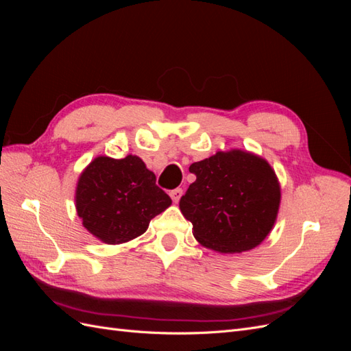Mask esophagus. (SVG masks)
<instances>
[{"instance_id": "34e87169", "label": "esophagus", "mask_w": 351, "mask_h": 351, "mask_svg": "<svg viewBox=\"0 0 351 351\" xmlns=\"http://www.w3.org/2000/svg\"><path fill=\"white\" fill-rule=\"evenodd\" d=\"M169 196H171L174 204H178L180 197L183 196V190L182 189H174V190H171V192H169Z\"/></svg>"}]
</instances>
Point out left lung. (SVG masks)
<instances>
[{"instance_id":"obj_1","label":"left lung","mask_w":351,"mask_h":351,"mask_svg":"<svg viewBox=\"0 0 351 351\" xmlns=\"http://www.w3.org/2000/svg\"><path fill=\"white\" fill-rule=\"evenodd\" d=\"M196 182L180 199L195 239L219 253L252 250L278 215L281 189L272 167L247 151L217 152L189 168Z\"/></svg>"}]
</instances>
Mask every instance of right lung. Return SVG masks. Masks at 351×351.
I'll return each mask as SVG.
<instances>
[{
	"label": "right lung",
	"instance_id": "add662e5",
	"mask_svg": "<svg viewBox=\"0 0 351 351\" xmlns=\"http://www.w3.org/2000/svg\"><path fill=\"white\" fill-rule=\"evenodd\" d=\"M139 156H98L83 169L76 187V209L83 227L107 244L142 236L171 199Z\"/></svg>",
	"mask_w": 351,
	"mask_h": 351
}]
</instances>
